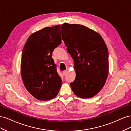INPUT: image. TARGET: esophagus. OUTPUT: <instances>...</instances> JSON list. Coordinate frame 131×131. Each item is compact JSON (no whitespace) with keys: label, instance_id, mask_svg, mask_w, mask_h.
Returning a JSON list of instances; mask_svg holds the SVG:
<instances>
[{"label":"esophagus","instance_id":"obj_1","mask_svg":"<svg viewBox=\"0 0 131 131\" xmlns=\"http://www.w3.org/2000/svg\"><path fill=\"white\" fill-rule=\"evenodd\" d=\"M67 70H64V71H63V75H66L67 74Z\"/></svg>","mask_w":131,"mask_h":131}]
</instances>
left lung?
Here are the masks:
<instances>
[{"label": "left lung", "instance_id": "obj_1", "mask_svg": "<svg viewBox=\"0 0 131 131\" xmlns=\"http://www.w3.org/2000/svg\"><path fill=\"white\" fill-rule=\"evenodd\" d=\"M62 37L74 59L76 78L70 83L74 93L93 97L103 88L109 74L108 51L101 35L82 25L64 23Z\"/></svg>", "mask_w": 131, "mask_h": 131}]
</instances>
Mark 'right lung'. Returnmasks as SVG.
Returning a JSON list of instances; mask_svg holds the SVG:
<instances>
[{
  "label": "right lung",
  "instance_id": "add662e5",
  "mask_svg": "<svg viewBox=\"0 0 131 131\" xmlns=\"http://www.w3.org/2000/svg\"><path fill=\"white\" fill-rule=\"evenodd\" d=\"M61 42V25H56L31 34L23 47L22 81L27 90L38 100H52L60 90L62 80L51 54Z\"/></svg>",
  "mask_w": 131,
  "mask_h": 131
}]
</instances>
